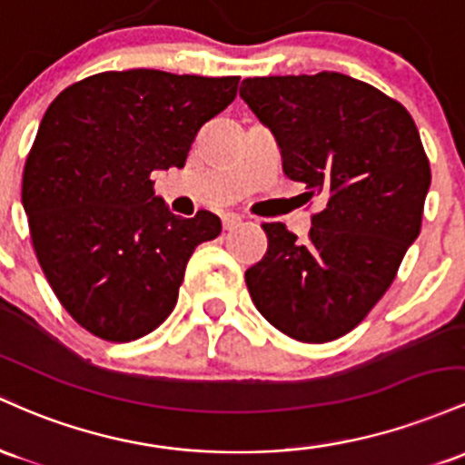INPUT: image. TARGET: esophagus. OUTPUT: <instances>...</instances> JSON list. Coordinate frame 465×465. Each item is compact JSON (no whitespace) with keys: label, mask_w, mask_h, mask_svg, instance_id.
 I'll return each mask as SVG.
<instances>
[{"label":"esophagus","mask_w":465,"mask_h":465,"mask_svg":"<svg viewBox=\"0 0 465 465\" xmlns=\"http://www.w3.org/2000/svg\"><path fill=\"white\" fill-rule=\"evenodd\" d=\"M222 223L226 231H232V228H237L242 223V215H237V213H223Z\"/></svg>","instance_id":"obj_1"}]
</instances>
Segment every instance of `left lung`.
Here are the masks:
<instances>
[{
  "instance_id": "left-lung-1",
  "label": "left lung",
  "mask_w": 465,
  "mask_h": 465,
  "mask_svg": "<svg viewBox=\"0 0 465 465\" xmlns=\"http://www.w3.org/2000/svg\"><path fill=\"white\" fill-rule=\"evenodd\" d=\"M239 96L270 129L290 180L325 208L299 242L263 223L268 252L246 285L270 325L301 342L345 336L393 283L421 228L430 166L413 118L341 72L257 76Z\"/></svg>"
}]
</instances>
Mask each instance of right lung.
Masks as SVG:
<instances>
[{"label": "right lung", "instance_id": "obj_1", "mask_svg": "<svg viewBox=\"0 0 465 465\" xmlns=\"http://www.w3.org/2000/svg\"><path fill=\"white\" fill-rule=\"evenodd\" d=\"M239 76L101 72L52 101L24 169L22 204L41 270L81 327L112 342L173 312L186 263L222 232L208 211L173 215L153 171L182 169Z\"/></svg>", "mask_w": 465, "mask_h": 465}]
</instances>
